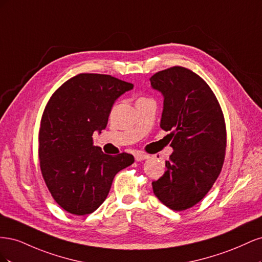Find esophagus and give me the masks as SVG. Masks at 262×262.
Wrapping results in <instances>:
<instances>
[{"label":"esophagus","instance_id":"1","mask_svg":"<svg viewBox=\"0 0 262 262\" xmlns=\"http://www.w3.org/2000/svg\"><path fill=\"white\" fill-rule=\"evenodd\" d=\"M134 157H136V161L141 162V161H144V160H147V158H149V155L145 154L143 152H140V150H139V152L134 154Z\"/></svg>","mask_w":262,"mask_h":262}]
</instances>
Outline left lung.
Returning a JSON list of instances; mask_svg holds the SVG:
<instances>
[{"instance_id":"obj_1","label":"left lung","mask_w":262,"mask_h":262,"mask_svg":"<svg viewBox=\"0 0 262 262\" xmlns=\"http://www.w3.org/2000/svg\"><path fill=\"white\" fill-rule=\"evenodd\" d=\"M149 81L164 96L161 128L170 131L173 148L153 191L166 207L184 211L203 199L223 167L224 115L210 86L191 70L172 67Z\"/></svg>"}]
</instances>
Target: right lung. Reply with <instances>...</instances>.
<instances>
[{
	"label": "right lung",
	"instance_id": "obj_1",
	"mask_svg": "<svg viewBox=\"0 0 262 262\" xmlns=\"http://www.w3.org/2000/svg\"><path fill=\"white\" fill-rule=\"evenodd\" d=\"M133 84L112 75L81 73L55 91L42 114L39 163L43 180L60 207L86 215L105 201L116 173L134 163L128 153L107 155L93 134L106 128L115 100Z\"/></svg>",
	"mask_w": 262,
	"mask_h": 262
}]
</instances>
